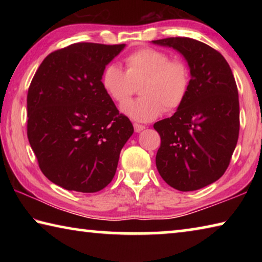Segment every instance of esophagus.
Instances as JSON below:
<instances>
[{"instance_id":"34e87169","label":"esophagus","mask_w":262,"mask_h":262,"mask_svg":"<svg viewBox=\"0 0 262 262\" xmlns=\"http://www.w3.org/2000/svg\"><path fill=\"white\" fill-rule=\"evenodd\" d=\"M134 129L136 133H140L143 129H145V126L143 125H139V123H134Z\"/></svg>"}]
</instances>
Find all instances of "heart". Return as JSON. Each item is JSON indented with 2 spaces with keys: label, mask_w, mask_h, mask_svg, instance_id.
<instances>
[{
  "label": "heart",
  "mask_w": 262,
  "mask_h": 262,
  "mask_svg": "<svg viewBox=\"0 0 262 262\" xmlns=\"http://www.w3.org/2000/svg\"><path fill=\"white\" fill-rule=\"evenodd\" d=\"M126 70L118 64H107L101 74V85L119 107L129 102L136 86L141 84L144 96L123 108L132 119L149 122L164 111H174L184 104L190 85L187 63L166 52L144 47L125 59Z\"/></svg>",
  "instance_id": "obj_1"
}]
</instances>
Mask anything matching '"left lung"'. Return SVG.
<instances>
[{"label":"left lung","instance_id":"1","mask_svg":"<svg viewBox=\"0 0 262 262\" xmlns=\"http://www.w3.org/2000/svg\"><path fill=\"white\" fill-rule=\"evenodd\" d=\"M152 42L180 52L192 76L184 104L171 118L154 125L161 136L157 170L171 187L200 189L224 174L237 145V84L224 56L205 42L187 37Z\"/></svg>","mask_w":262,"mask_h":262}]
</instances>
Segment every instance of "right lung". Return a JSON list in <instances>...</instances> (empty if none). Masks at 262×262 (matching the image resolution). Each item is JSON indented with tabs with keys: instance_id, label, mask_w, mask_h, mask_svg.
Segmentation results:
<instances>
[{
	"instance_id": "add662e5",
	"label": "right lung",
	"mask_w": 262,
	"mask_h": 262,
	"mask_svg": "<svg viewBox=\"0 0 262 262\" xmlns=\"http://www.w3.org/2000/svg\"><path fill=\"white\" fill-rule=\"evenodd\" d=\"M125 43L76 42L52 52L28 91V139L46 178L68 190L95 193L117 171L134 133L101 85V74Z\"/></svg>"
}]
</instances>
